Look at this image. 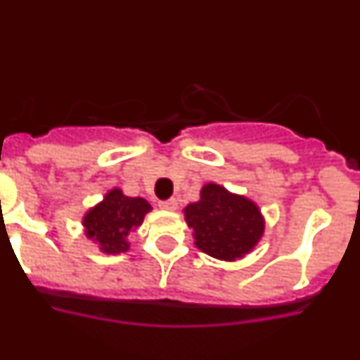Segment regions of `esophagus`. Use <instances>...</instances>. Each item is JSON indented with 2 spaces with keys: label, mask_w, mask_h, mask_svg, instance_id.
<instances>
[{
  "label": "esophagus",
  "mask_w": 360,
  "mask_h": 360,
  "mask_svg": "<svg viewBox=\"0 0 360 360\" xmlns=\"http://www.w3.org/2000/svg\"><path fill=\"white\" fill-rule=\"evenodd\" d=\"M158 207L165 209V211H174L178 207V202L174 198L164 200V202H158Z\"/></svg>",
  "instance_id": "esophagus-1"
}]
</instances>
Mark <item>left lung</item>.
I'll return each mask as SVG.
<instances>
[{"label":"left lung","mask_w":360,"mask_h":360,"mask_svg":"<svg viewBox=\"0 0 360 360\" xmlns=\"http://www.w3.org/2000/svg\"><path fill=\"white\" fill-rule=\"evenodd\" d=\"M184 212L187 225L195 231L196 247L225 262L249 254L265 231L256 203L216 184L203 186L200 202L189 203Z\"/></svg>","instance_id":"left-lung-1"}]
</instances>
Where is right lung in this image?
<instances>
[{"label": "right lung", "instance_id": "right-lung-1", "mask_svg": "<svg viewBox=\"0 0 360 360\" xmlns=\"http://www.w3.org/2000/svg\"><path fill=\"white\" fill-rule=\"evenodd\" d=\"M149 211L151 205L144 198H129L120 189H111L103 202L86 212L82 225L86 236L97 241L103 252H126L129 231L141 227Z\"/></svg>", "mask_w": 360, "mask_h": 360}]
</instances>
